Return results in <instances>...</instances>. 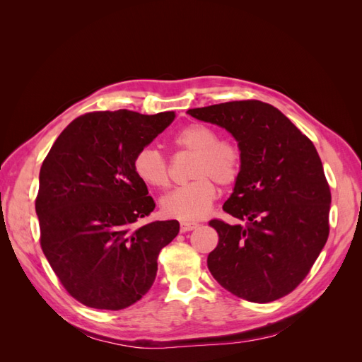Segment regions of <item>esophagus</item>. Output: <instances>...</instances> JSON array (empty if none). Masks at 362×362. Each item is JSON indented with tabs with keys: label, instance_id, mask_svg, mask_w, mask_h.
<instances>
[{
	"label": "esophagus",
	"instance_id": "34e87169",
	"mask_svg": "<svg viewBox=\"0 0 362 362\" xmlns=\"http://www.w3.org/2000/svg\"><path fill=\"white\" fill-rule=\"evenodd\" d=\"M198 226H199L198 222H181V231L189 233V231H193V229H196Z\"/></svg>",
	"mask_w": 362,
	"mask_h": 362
}]
</instances>
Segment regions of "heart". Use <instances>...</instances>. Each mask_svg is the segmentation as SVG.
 Here are the masks:
<instances>
[{"instance_id":"obj_1","label":"heart","mask_w":362,"mask_h":362,"mask_svg":"<svg viewBox=\"0 0 362 362\" xmlns=\"http://www.w3.org/2000/svg\"><path fill=\"white\" fill-rule=\"evenodd\" d=\"M178 149L196 156L190 169L193 181L173 189L161 199V210L169 217L194 221L204 217L217 198L216 184L229 187L237 182L242 173V151L234 144L221 140V134L211 127L192 124L178 131L173 137ZM137 178L149 187L166 189L170 184L168 158L154 146L137 151L133 160Z\"/></svg>"}]
</instances>
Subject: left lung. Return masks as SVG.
<instances>
[{"mask_svg": "<svg viewBox=\"0 0 362 362\" xmlns=\"http://www.w3.org/2000/svg\"><path fill=\"white\" fill-rule=\"evenodd\" d=\"M187 113L228 129L243 157L223 204L243 223L208 222L218 235L208 269L237 298L257 303L284 298L308 275L329 235L331 190L315 146L278 108L257 100Z\"/></svg>", "mask_w": 362, "mask_h": 362, "instance_id": "1", "label": "left lung"}]
</instances>
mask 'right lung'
Wrapping results in <instances>:
<instances>
[{"instance_id":"add662e5","label":"right lung","mask_w":362,"mask_h":362,"mask_svg":"<svg viewBox=\"0 0 362 362\" xmlns=\"http://www.w3.org/2000/svg\"><path fill=\"white\" fill-rule=\"evenodd\" d=\"M173 112H92L74 119L45 157L36 213L40 246L62 286L96 310H124L149 291L178 221L141 223L156 202L133 169Z\"/></svg>"}]
</instances>
